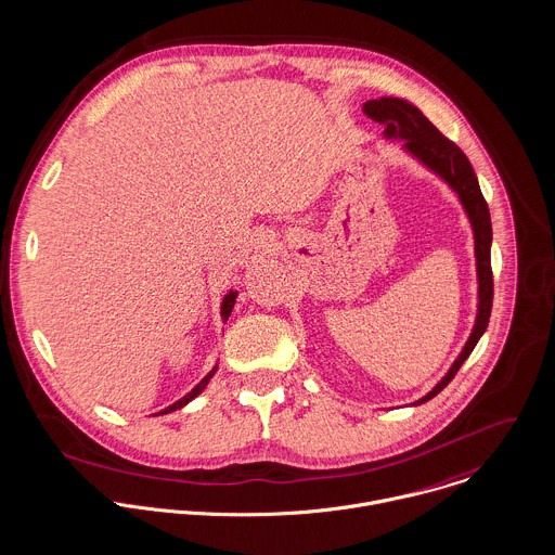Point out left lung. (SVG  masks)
<instances>
[{
    "label": "left lung",
    "instance_id": "8db88e82",
    "mask_svg": "<svg viewBox=\"0 0 555 555\" xmlns=\"http://www.w3.org/2000/svg\"><path fill=\"white\" fill-rule=\"evenodd\" d=\"M362 112L371 119L386 126V137H399L405 139V150L416 156L421 163H425L431 171H436L443 178L450 189L459 195L472 229H474V250H476V272H478V315L474 331L469 334L463 351L450 366V371L443 375L442 382L425 395L414 405H421L429 399H434L438 392L452 382L461 364L467 360L472 349L476 347L478 338L487 331L489 318H491V305H493V272H491V217L489 206L480 193L476 173L467 160V156L461 152L456 143L446 139L442 132L416 109L412 103L401 99H379L364 103Z\"/></svg>",
    "mask_w": 555,
    "mask_h": 555
}]
</instances>
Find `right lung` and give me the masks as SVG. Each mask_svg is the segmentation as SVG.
Returning <instances> with one entry per match:
<instances>
[{
  "mask_svg": "<svg viewBox=\"0 0 555 555\" xmlns=\"http://www.w3.org/2000/svg\"><path fill=\"white\" fill-rule=\"evenodd\" d=\"M235 296H237V292H229V294L224 296V300H222L221 315L224 322H227V318L231 315V309H233V305H235ZM217 369H219V366H215V369H212V371H210V373H208V375H206V377H204V379H202V382H199V384H197V386H195V388H193V390H191L186 397H182L180 401H176L173 405L165 408V410H163V412H158V414H169V412H176V410L184 408L189 401H193V399H195V397H197V395H199V392H202V390L208 386V382H210V377L217 373Z\"/></svg>",
  "mask_w": 555,
  "mask_h": 555,
  "instance_id": "right-lung-1",
  "label": "right lung"
}]
</instances>
